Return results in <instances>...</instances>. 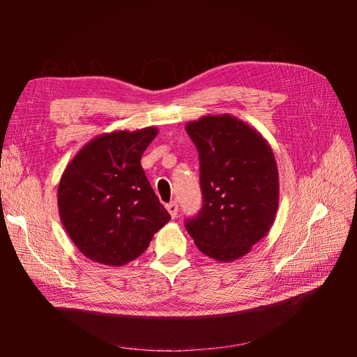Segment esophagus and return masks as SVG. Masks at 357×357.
<instances>
[{"label":"esophagus","mask_w":357,"mask_h":357,"mask_svg":"<svg viewBox=\"0 0 357 357\" xmlns=\"http://www.w3.org/2000/svg\"><path fill=\"white\" fill-rule=\"evenodd\" d=\"M165 208H167V211H169L170 213V216L174 219L178 216V202H174V201H172V202H169L165 206Z\"/></svg>","instance_id":"obj_1"}]
</instances>
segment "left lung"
<instances>
[{"label":"left lung","mask_w":357,"mask_h":357,"mask_svg":"<svg viewBox=\"0 0 357 357\" xmlns=\"http://www.w3.org/2000/svg\"><path fill=\"white\" fill-rule=\"evenodd\" d=\"M199 151L202 208L185 224L196 247L218 262L252 252L271 229L279 206V173L268 141L244 121L207 115L187 123Z\"/></svg>","instance_id":"8db88e82"}]
</instances>
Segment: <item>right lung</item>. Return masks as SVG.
Returning a JSON list of instances; mask_svg holds the SVG:
<instances>
[{
    "label": "right lung",
    "instance_id": "obj_1",
    "mask_svg": "<svg viewBox=\"0 0 357 357\" xmlns=\"http://www.w3.org/2000/svg\"><path fill=\"white\" fill-rule=\"evenodd\" d=\"M155 126L115 130L89 141L67 164L58 185L59 219L90 261L123 267L146 252L170 221L141 167Z\"/></svg>",
    "mask_w": 357,
    "mask_h": 357
}]
</instances>
